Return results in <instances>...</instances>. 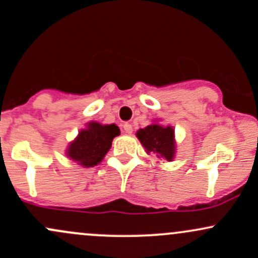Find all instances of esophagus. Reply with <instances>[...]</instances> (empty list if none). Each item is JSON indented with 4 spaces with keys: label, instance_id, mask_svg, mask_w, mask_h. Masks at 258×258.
I'll list each match as a JSON object with an SVG mask.
<instances>
[{
    "label": "esophagus",
    "instance_id": "1",
    "mask_svg": "<svg viewBox=\"0 0 258 258\" xmlns=\"http://www.w3.org/2000/svg\"><path fill=\"white\" fill-rule=\"evenodd\" d=\"M123 130H124V132H126L127 135H131L132 131H134V128H132V124H130V123H124L123 124Z\"/></svg>",
    "mask_w": 258,
    "mask_h": 258
}]
</instances>
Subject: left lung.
Listing matches in <instances>:
<instances>
[{
  "label": "left lung",
  "mask_w": 258,
  "mask_h": 258,
  "mask_svg": "<svg viewBox=\"0 0 258 258\" xmlns=\"http://www.w3.org/2000/svg\"><path fill=\"white\" fill-rule=\"evenodd\" d=\"M137 137L148 153L153 152L158 158L162 157L168 162L172 161L174 157V130L170 126L150 124L146 128H141L137 132Z\"/></svg>",
  "instance_id": "left-lung-1"
}]
</instances>
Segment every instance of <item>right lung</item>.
Masks as SVG:
<instances>
[{
  "mask_svg": "<svg viewBox=\"0 0 258 258\" xmlns=\"http://www.w3.org/2000/svg\"><path fill=\"white\" fill-rule=\"evenodd\" d=\"M118 135L120 130L116 124L104 126L97 122H90L88 128L80 131L77 140L70 143L68 157L84 167H94L102 161L111 148L113 137Z\"/></svg>",
  "mask_w": 258,
  "mask_h": 258,
  "instance_id": "1",
  "label": "right lung"
}]
</instances>
